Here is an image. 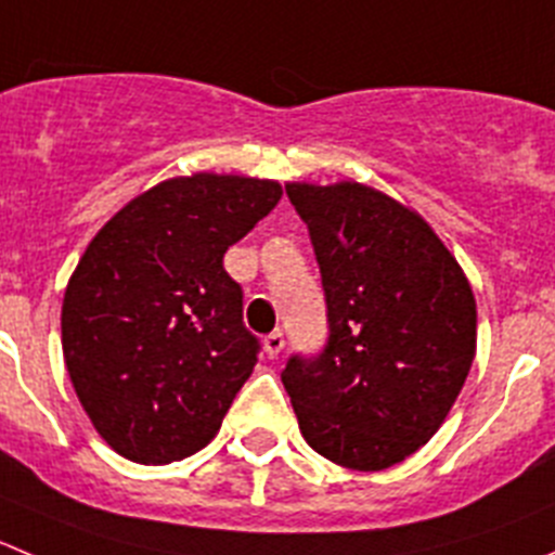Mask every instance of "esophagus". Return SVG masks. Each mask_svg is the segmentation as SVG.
I'll list each match as a JSON object with an SVG mask.
<instances>
[{"label":"esophagus","mask_w":555,"mask_h":555,"mask_svg":"<svg viewBox=\"0 0 555 555\" xmlns=\"http://www.w3.org/2000/svg\"><path fill=\"white\" fill-rule=\"evenodd\" d=\"M283 346H286V337H283L281 330H274L272 335L263 337V348H267L269 360H274V357H278V353L283 351Z\"/></svg>","instance_id":"esophagus-1"}]
</instances>
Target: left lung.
I'll return each instance as SVG.
<instances>
[{"label":"left lung","mask_w":555,"mask_h":555,"mask_svg":"<svg viewBox=\"0 0 555 555\" xmlns=\"http://www.w3.org/2000/svg\"><path fill=\"white\" fill-rule=\"evenodd\" d=\"M326 299L324 351L281 373L305 441L353 472L414 455L450 414L477 351L461 263L409 207L360 182H288Z\"/></svg>","instance_id":"left-lung-1"}]
</instances>
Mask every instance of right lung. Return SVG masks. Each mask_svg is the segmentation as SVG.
Returning <instances> with one entry per match:
<instances>
[{
  "instance_id": "right-lung-1",
  "label": "right lung",
  "mask_w": 555,
  "mask_h": 555,
  "mask_svg": "<svg viewBox=\"0 0 555 555\" xmlns=\"http://www.w3.org/2000/svg\"><path fill=\"white\" fill-rule=\"evenodd\" d=\"M281 195L272 179L234 173L166 179L83 250L62 351L94 430L128 461L163 466L218 436L261 348L223 256Z\"/></svg>"
}]
</instances>
